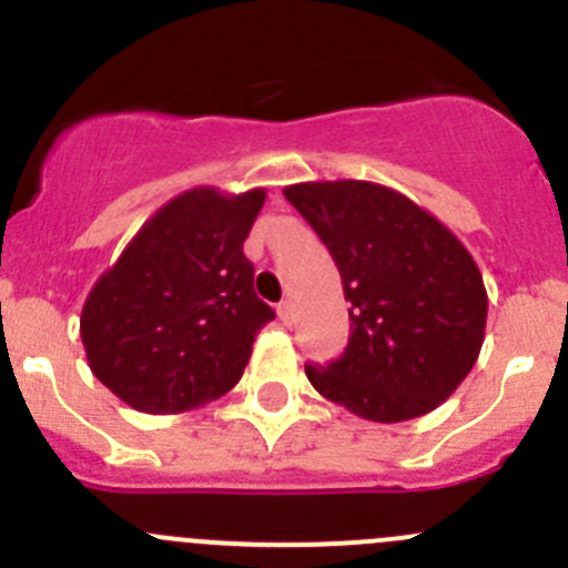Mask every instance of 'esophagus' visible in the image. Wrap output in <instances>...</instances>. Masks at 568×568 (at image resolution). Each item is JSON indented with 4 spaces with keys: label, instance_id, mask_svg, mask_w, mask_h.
<instances>
[{
    "label": "esophagus",
    "instance_id": "obj_1",
    "mask_svg": "<svg viewBox=\"0 0 568 568\" xmlns=\"http://www.w3.org/2000/svg\"><path fill=\"white\" fill-rule=\"evenodd\" d=\"M277 316H280V321H283V324H291V321H294V302H291V300L280 302Z\"/></svg>",
    "mask_w": 568,
    "mask_h": 568
}]
</instances>
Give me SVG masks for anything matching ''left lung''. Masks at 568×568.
I'll use <instances>...</instances> for the list:
<instances>
[{
    "mask_svg": "<svg viewBox=\"0 0 568 568\" xmlns=\"http://www.w3.org/2000/svg\"><path fill=\"white\" fill-rule=\"evenodd\" d=\"M343 280L352 321L335 363L305 365L311 385L374 423L437 409L484 346V277L467 247L395 189L307 181L283 189Z\"/></svg>",
    "mask_w": 568,
    "mask_h": 568,
    "instance_id": "1",
    "label": "left lung"
}]
</instances>
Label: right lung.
<instances>
[{
	"mask_svg": "<svg viewBox=\"0 0 568 568\" xmlns=\"http://www.w3.org/2000/svg\"><path fill=\"white\" fill-rule=\"evenodd\" d=\"M266 192L178 194L95 280L79 318L90 371L129 406L175 415L236 387L274 318L244 239Z\"/></svg>",
	"mask_w": 568,
	"mask_h": 568,
	"instance_id": "obj_1",
	"label": "right lung"
}]
</instances>
